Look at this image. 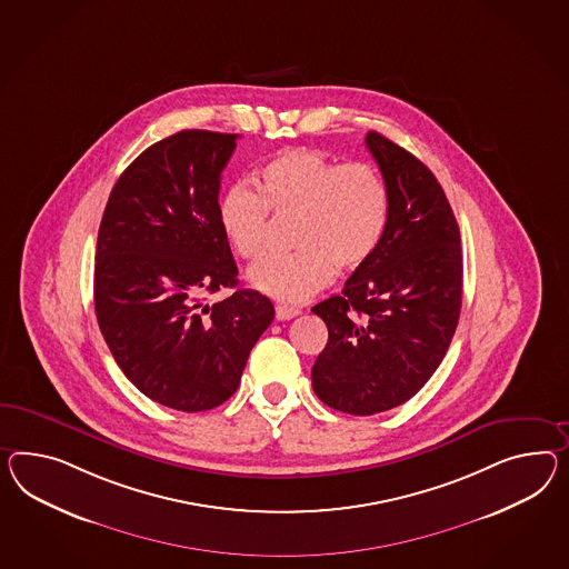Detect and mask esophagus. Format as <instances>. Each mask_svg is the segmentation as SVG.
<instances>
[{
    "mask_svg": "<svg viewBox=\"0 0 569 569\" xmlns=\"http://www.w3.org/2000/svg\"><path fill=\"white\" fill-rule=\"evenodd\" d=\"M297 316H299V309H295V307L277 306L278 321L292 320V318H297Z\"/></svg>",
    "mask_w": 569,
    "mask_h": 569,
    "instance_id": "esophagus-1",
    "label": "esophagus"
}]
</instances>
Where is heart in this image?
I'll list each match as a JSON object with an SVG mask.
<instances>
[{
    "label": "heart",
    "mask_w": 569,
    "mask_h": 569,
    "mask_svg": "<svg viewBox=\"0 0 569 569\" xmlns=\"http://www.w3.org/2000/svg\"><path fill=\"white\" fill-rule=\"evenodd\" d=\"M256 190L234 186L219 202L220 231L256 262L268 251L270 210L297 217L291 256L256 266L251 284L282 303H303L326 289L335 270L369 262L390 220V190L369 162H338L311 148H287L256 171Z\"/></svg>",
    "instance_id": "heart-1"
}]
</instances>
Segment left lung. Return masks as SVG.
<instances>
[{
    "instance_id": "1",
    "label": "left lung",
    "mask_w": 569,
    "mask_h": 569,
    "mask_svg": "<svg viewBox=\"0 0 569 569\" xmlns=\"http://www.w3.org/2000/svg\"><path fill=\"white\" fill-rule=\"evenodd\" d=\"M390 190V220L369 262L311 311L328 345L311 367L323 405L369 417L410 400L452 342L462 307V248L436 176L378 131L365 138Z\"/></svg>"
}]
</instances>
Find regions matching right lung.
<instances>
[{"label":"right lung","instance_id":"right-lung-1","mask_svg":"<svg viewBox=\"0 0 569 569\" xmlns=\"http://www.w3.org/2000/svg\"><path fill=\"white\" fill-rule=\"evenodd\" d=\"M237 133L181 130L117 179L102 212L94 311L131 383L162 407L200 412L233 396L249 352L274 320L268 297L237 289L220 231V173ZM233 288L208 307V291Z\"/></svg>","mask_w":569,"mask_h":569}]
</instances>
